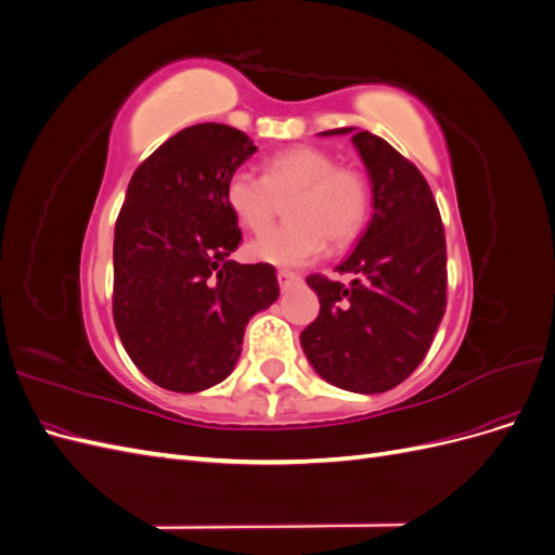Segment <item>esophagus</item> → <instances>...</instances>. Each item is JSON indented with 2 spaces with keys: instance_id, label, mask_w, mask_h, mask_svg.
Masks as SVG:
<instances>
[{
  "instance_id": "obj_1",
  "label": "esophagus",
  "mask_w": 555,
  "mask_h": 555,
  "mask_svg": "<svg viewBox=\"0 0 555 555\" xmlns=\"http://www.w3.org/2000/svg\"><path fill=\"white\" fill-rule=\"evenodd\" d=\"M278 282H280V289L287 292L289 287H294V284L300 282V278L292 271H278Z\"/></svg>"
}]
</instances>
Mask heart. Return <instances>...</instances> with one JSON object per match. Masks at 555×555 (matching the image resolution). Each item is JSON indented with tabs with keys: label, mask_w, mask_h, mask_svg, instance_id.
<instances>
[{
	"label": "heart",
	"mask_w": 555,
	"mask_h": 555,
	"mask_svg": "<svg viewBox=\"0 0 555 555\" xmlns=\"http://www.w3.org/2000/svg\"><path fill=\"white\" fill-rule=\"evenodd\" d=\"M292 222L261 233L247 255L280 268H298L324 255L326 241L345 247L359 236L367 217L371 190L361 171L338 166L322 147L296 145L268 157L263 176L241 169L224 184V201L249 231H263L287 201Z\"/></svg>",
	"instance_id": "heart-1"
}]
</instances>
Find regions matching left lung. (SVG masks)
I'll return each mask as SVG.
<instances>
[{
	"label": "left lung",
	"mask_w": 555,
	"mask_h": 555,
	"mask_svg": "<svg viewBox=\"0 0 555 555\" xmlns=\"http://www.w3.org/2000/svg\"><path fill=\"white\" fill-rule=\"evenodd\" d=\"M351 133L373 188V217L354 251L335 268L349 284L310 275L319 317L300 333L319 377L354 393H382L408 379L447 308V243L426 178L396 147L354 127Z\"/></svg>",
	"instance_id": "left-lung-1"
}]
</instances>
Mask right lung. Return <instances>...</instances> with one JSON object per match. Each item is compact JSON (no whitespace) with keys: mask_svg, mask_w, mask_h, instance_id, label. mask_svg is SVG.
<instances>
[{"mask_svg":"<svg viewBox=\"0 0 555 555\" xmlns=\"http://www.w3.org/2000/svg\"><path fill=\"white\" fill-rule=\"evenodd\" d=\"M257 153L247 133L178 131L133 171L113 241V319L129 359L162 389L194 393L231 375L245 326L273 306L271 263L229 259L243 241L224 184Z\"/></svg>","mask_w":555,"mask_h":555,"instance_id":"right-lung-1","label":"right lung"}]
</instances>
